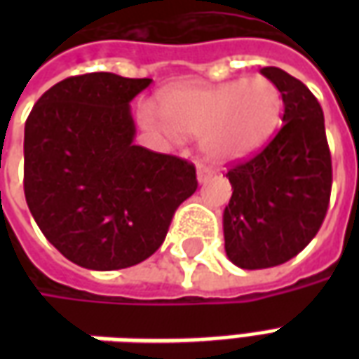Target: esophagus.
Segmentation results:
<instances>
[{
    "mask_svg": "<svg viewBox=\"0 0 359 359\" xmlns=\"http://www.w3.org/2000/svg\"><path fill=\"white\" fill-rule=\"evenodd\" d=\"M211 177H213V171L208 169V167H200V169H198V182H200V184L208 182Z\"/></svg>",
    "mask_w": 359,
    "mask_h": 359,
    "instance_id": "obj_1",
    "label": "esophagus"
}]
</instances>
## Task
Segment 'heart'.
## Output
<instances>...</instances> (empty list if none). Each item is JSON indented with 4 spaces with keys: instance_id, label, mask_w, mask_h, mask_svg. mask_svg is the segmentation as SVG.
<instances>
[{
    "instance_id": "b5f03b06",
    "label": "heart",
    "mask_w": 359,
    "mask_h": 359,
    "mask_svg": "<svg viewBox=\"0 0 359 359\" xmlns=\"http://www.w3.org/2000/svg\"><path fill=\"white\" fill-rule=\"evenodd\" d=\"M159 118L151 105L140 111L149 130L171 138L202 136L203 151L219 163H231L256 154L273 138L283 115V95L267 76L179 86L161 95Z\"/></svg>"
}]
</instances>
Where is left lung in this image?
<instances>
[{
	"mask_svg": "<svg viewBox=\"0 0 359 359\" xmlns=\"http://www.w3.org/2000/svg\"><path fill=\"white\" fill-rule=\"evenodd\" d=\"M285 103L283 128L248 161L234 165L223 213L225 252L242 269L275 267L298 256L329 208L331 151L323 109L308 86L283 69L264 67Z\"/></svg>",
	"mask_w": 359,
	"mask_h": 359,
	"instance_id": "1",
	"label": "left lung"
}]
</instances>
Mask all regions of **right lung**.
I'll use <instances>...</instances> for the list:
<instances>
[{
	"label": "right lung",
	"instance_id": "add662e5",
	"mask_svg": "<svg viewBox=\"0 0 359 359\" xmlns=\"http://www.w3.org/2000/svg\"><path fill=\"white\" fill-rule=\"evenodd\" d=\"M151 79L69 76L25 125V196L43 236L94 271L125 269L163 244L198 188L194 165L134 144L130 102Z\"/></svg>",
	"mask_w": 359,
	"mask_h": 359
}]
</instances>
